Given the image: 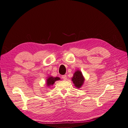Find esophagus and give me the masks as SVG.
<instances>
[{
  "mask_svg": "<svg viewBox=\"0 0 128 128\" xmlns=\"http://www.w3.org/2000/svg\"><path fill=\"white\" fill-rule=\"evenodd\" d=\"M61 78H62L64 80H67V76L64 75H62L61 76Z\"/></svg>",
  "mask_w": 128,
  "mask_h": 128,
  "instance_id": "34e87169",
  "label": "esophagus"
}]
</instances>
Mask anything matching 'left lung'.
<instances>
[{
    "mask_svg": "<svg viewBox=\"0 0 128 128\" xmlns=\"http://www.w3.org/2000/svg\"><path fill=\"white\" fill-rule=\"evenodd\" d=\"M72 80L75 87L77 88H80L82 87L84 82V78L82 72L78 70L74 74Z\"/></svg>",
    "mask_w": 128,
    "mask_h": 128,
    "instance_id": "obj_1",
    "label": "left lung"
}]
</instances>
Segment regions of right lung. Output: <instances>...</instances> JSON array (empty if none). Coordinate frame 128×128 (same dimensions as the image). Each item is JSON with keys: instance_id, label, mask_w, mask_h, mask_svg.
<instances>
[{"instance_id": "add662e5", "label": "right lung", "mask_w": 128, "mask_h": 128, "mask_svg": "<svg viewBox=\"0 0 128 128\" xmlns=\"http://www.w3.org/2000/svg\"><path fill=\"white\" fill-rule=\"evenodd\" d=\"M60 78L59 77H53L52 76H50L46 80V84H47V86H51L54 84L56 81L60 80Z\"/></svg>"}]
</instances>
